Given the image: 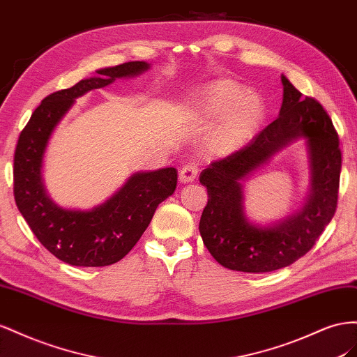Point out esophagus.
Returning <instances> with one entry per match:
<instances>
[{"mask_svg":"<svg viewBox=\"0 0 357 357\" xmlns=\"http://www.w3.org/2000/svg\"><path fill=\"white\" fill-rule=\"evenodd\" d=\"M197 173H199V169L195 162H187V165L182 166L179 170L181 184H188V182H192L197 178Z\"/></svg>","mask_w":357,"mask_h":357,"instance_id":"34e87169","label":"esophagus"}]
</instances>
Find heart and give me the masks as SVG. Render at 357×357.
Returning <instances> with one entry per match:
<instances>
[{
  "mask_svg": "<svg viewBox=\"0 0 357 357\" xmlns=\"http://www.w3.org/2000/svg\"><path fill=\"white\" fill-rule=\"evenodd\" d=\"M202 116L218 119L208 140V151L215 155H227L241 148L252 136L261 122L264 106L260 97L233 80H217L205 93L200 107Z\"/></svg>",
  "mask_w": 357,
  "mask_h": 357,
  "instance_id": "b5f03b06",
  "label": "heart"
}]
</instances>
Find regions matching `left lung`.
Segmentation results:
<instances>
[{"label": "left lung", "mask_w": 357, "mask_h": 357, "mask_svg": "<svg viewBox=\"0 0 357 357\" xmlns=\"http://www.w3.org/2000/svg\"><path fill=\"white\" fill-rule=\"evenodd\" d=\"M280 115L250 144L200 173L208 190L199 230L221 266L259 273L286 268L317 242L337 211L341 149L332 119L317 100L302 97L286 76ZM301 137L309 149L312 188L305 205L271 227L251 223L243 212L240 182L275 151Z\"/></svg>", "instance_id": "1"}]
</instances>
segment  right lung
<instances>
[{"label": "right lung", "mask_w": 357, "mask_h": 357, "mask_svg": "<svg viewBox=\"0 0 357 357\" xmlns=\"http://www.w3.org/2000/svg\"><path fill=\"white\" fill-rule=\"evenodd\" d=\"M148 68L145 61H130L101 68L98 76L56 91L40 103L19 136L13 165L17 209L40 243L71 266H107L126 257L144 235L157 206L176 188L175 167L137 172L100 206L76 211L58 206L43 184L47 142L75 100L91 89L110 85L118 77L137 76Z\"/></svg>", "instance_id": "add662e5"}]
</instances>
